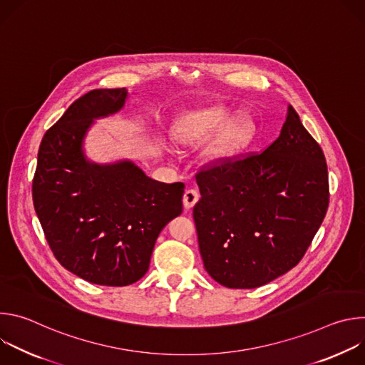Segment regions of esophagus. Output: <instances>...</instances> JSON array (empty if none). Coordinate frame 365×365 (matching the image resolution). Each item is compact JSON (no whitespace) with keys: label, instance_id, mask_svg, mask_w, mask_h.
I'll return each instance as SVG.
<instances>
[{"label":"esophagus","instance_id":"34e87169","mask_svg":"<svg viewBox=\"0 0 365 365\" xmlns=\"http://www.w3.org/2000/svg\"><path fill=\"white\" fill-rule=\"evenodd\" d=\"M199 200V192L195 189H187L183 195V205L186 210H190V207L195 206V203Z\"/></svg>","mask_w":365,"mask_h":365}]
</instances>
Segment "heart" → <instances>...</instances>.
<instances>
[{
	"label": "heart",
	"mask_w": 365,
	"mask_h": 365,
	"mask_svg": "<svg viewBox=\"0 0 365 365\" xmlns=\"http://www.w3.org/2000/svg\"><path fill=\"white\" fill-rule=\"evenodd\" d=\"M231 118H232V114L228 110L220 108V107L195 113L186 123V127L182 133V140L185 143L197 141L202 137L227 125ZM252 133H254L252 123L248 118L241 117L234 123H231L221 133V135L217 140V150L230 151V150H237L240 147H244L245 144L250 143Z\"/></svg>",
	"instance_id": "heart-1"
}]
</instances>
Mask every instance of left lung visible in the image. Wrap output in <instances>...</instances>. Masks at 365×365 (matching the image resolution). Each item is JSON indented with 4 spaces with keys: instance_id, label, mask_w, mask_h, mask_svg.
I'll return each instance as SVG.
<instances>
[{
    "instance_id": "obj_1",
    "label": "left lung",
    "mask_w": 365,
    "mask_h": 365,
    "mask_svg": "<svg viewBox=\"0 0 365 365\" xmlns=\"http://www.w3.org/2000/svg\"><path fill=\"white\" fill-rule=\"evenodd\" d=\"M196 182L203 266L230 289L259 287L299 264L329 205L324 151L292 107L264 151L206 165Z\"/></svg>"
}]
</instances>
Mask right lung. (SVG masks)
Listing matches in <instances>:
<instances>
[{
	"label": "right lung",
	"mask_w": 365,
	"mask_h": 365,
	"mask_svg": "<svg viewBox=\"0 0 365 365\" xmlns=\"http://www.w3.org/2000/svg\"><path fill=\"white\" fill-rule=\"evenodd\" d=\"M125 88L93 89L51 125L38 148L33 203L58 262L101 286H128L148 270L165 225L183 211L185 185L162 183L131 162H86L82 141L93 118L120 111Z\"/></svg>",
	"instance_id": "right-lung-1"
}]
</instances>
